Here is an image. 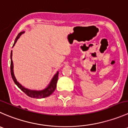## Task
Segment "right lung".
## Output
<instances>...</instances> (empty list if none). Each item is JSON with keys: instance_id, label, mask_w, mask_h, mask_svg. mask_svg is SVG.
Wrapping results in <instances>:
<instances>
[{"instance_id": "1", "label": "right lung", "mask_w": 128, "mask_h": 128, "mask_svg": "<svg viewBox=\"0 0 128 128\" xmlns=\"http://www.w3.org/2000/svg\"><path fill=\"white\" fill-rule=\"evenodd\" d=\"M24 32H20L19 34H18V35H17V37H16V40H15L14 44L13 46H14V45L16 44V42L17 41L18 38H19L20 36L22 34H24ZM12 51H11L10 73H11V76H12V79H13L14 83L17 84V86H18V88L22 91V92H24L26 95L31 97V98H46V97L49 96L51 95V94L54 93V92L55 91V90L56 89V83H57L58 77V72H57V73L55 74V76H54V78H52V80L51 82H50V83L49 84V85L48 86L47 88H45V90H41V91L30 90L27 89V88H24L23 86H22L21 84L17 82V80H16V77H15V75H14V64H13V62H12Z\"/></svg>"}]
</instances>
